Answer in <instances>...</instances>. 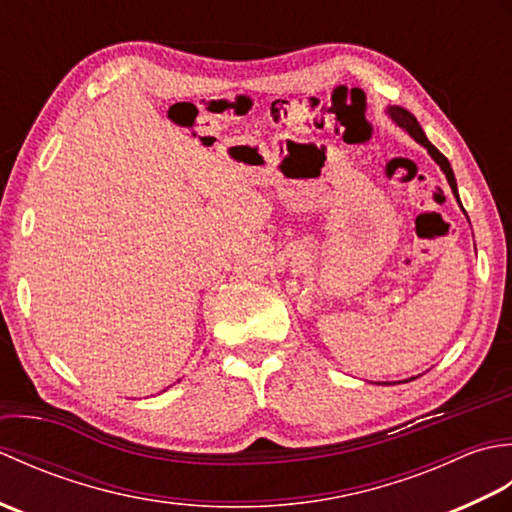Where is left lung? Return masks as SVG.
Segmentation results:
<instances>
[{
    "label": "left lung",
    "instance_id": "8db88e82",
    "mask_svg": "<svg viewBox=\"0 0 512 512\" xmlns=\"http://www.w3.org/2000/svg\"><path fill=\"white\" fill-rule=\"evenodd\" d=\"M389 114H391V118H394V121H396L402 129H407V132H409L413 138H416L422 147H427L431 158L438 162L440 169L444 171V176H447V180H449V184H451V191L455 193V198H458V184H455V176H453V169H451V165H449V160L444 158V156L440 154V151L429 143L427 136H424V132H422V127L418 125L416 118H413V114H409L407 110H402V107H391ZM458 202H460V198H458Z\"/></svg>",
    "mask_w": 512,
    "mask_h": 512
}]
</instances>
